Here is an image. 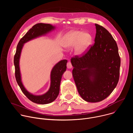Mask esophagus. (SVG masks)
I'll return each mask as SVG.
<instances>
[{"mask_svg":"<svg viewBox=\"0 0 133 133\" xmlns=\"http://www.w3.org/2000/svg\"><path fill=\"white\" fill-rule=\"evenodd\" d=\"M67 67L68 68V69H70L72 67V65H71V63L70 62H68L67 64Z\"/></svg>","mask_w":133,"mask_h":133,"instance_id":"esophagus-1","label":"esophagus"}]
</instances>
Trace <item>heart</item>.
I'll list each match as a JSON object with an SVG mask.
<instances>
[{
  "label": "heart",
  "instance_id": "obj_1",
  "mask_svg": "<svg viewBox=\"0 0 133 133\" xmlns=\"http://www.w3.org/2000/svg\"><path fill=\"white\" fill-rule=\"evenodd\" d=\"M92 41V36L88 32H84L81 30H72L68 32L63 39V45L69 49L76 45V52L78 55L84 53Z\"/></svg>",
  "mask_w": 133,
  "mask_h": 133
}]
</instances>
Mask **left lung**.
<instances>
[{
    "instance_id": "8db88e82",
    "label": "left lung",
    "mask_w": 133,
    "mask_h": 133,
    "mask_svg": "<svg viewBox=\"0 0 133 133\" xmlns=\"http://www.w3.org/2000/svg\"><path fill=\"white\" fill-rule=\"evenodd\" d=\"M95 43L82 56L71 59L72 76L77 90L86 102L107 98L119 81L121 58L116 42L109 31L95 24Z\"/></svg>"
}]
</instances>
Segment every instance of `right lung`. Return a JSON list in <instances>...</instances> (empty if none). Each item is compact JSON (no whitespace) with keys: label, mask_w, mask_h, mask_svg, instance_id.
<instances>
[{"label":"right lung","mask_w":133,"mask_h":133,"mask_svg":"<svg viewBox=\"0 0 133 133\" xmlns=\"http://www.w3.org/2000/svg\"><path fill=\"white\" fill-rule=\"evenodd\" d=\"M55 28V26L49 24L39 23L35 25L24 36L19 42L14 56V65L15 67V77L17 84L20 87L25 95L31 102L39 104H47L54 101L57 97L62 75L66 70L67 61L62 60L56 64L52 68L50 74V86L48 91L42 95H34L28 92L24 87L21 78L19 68V59L24 44L37 37L45 35Z\"/></svg>","instance_id":"right-lung-1"}]
</instances>
